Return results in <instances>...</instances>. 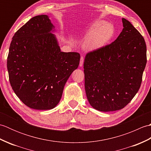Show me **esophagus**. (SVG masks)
Returning <instances> with one entry per match:
<instances>
[{"mask_svg": "<svg viewBox=\"0 0 151 151\" xmlns=\"http://www.w3.org/2000/svg\"><path fill=\"white\" fill-rule=\"evenodd\" d=\"M83 63H84V57L83 56H81V60H80V64L79 65L82 67L83 65Z\"/></svg>", "mask_w": 151, "mask_h": 151, "instance_id": "1", "label": "esophagus"}]
</instances>
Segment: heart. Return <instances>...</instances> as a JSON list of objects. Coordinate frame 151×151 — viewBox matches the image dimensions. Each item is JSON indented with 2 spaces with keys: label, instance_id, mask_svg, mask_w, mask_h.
Listing matches in <instances>:
<instances>
[{
  "label": "heart",
  "instance_id": "b5f03b06",
  "mask_svg": "<svg viewBox=\"0 0 151 151\" xmlns=\"http://www.w3.org/2000/svg\"><path fill=\"white\" fill-rule=\"evenodd\" d=\"M115 33L114 27L110 23L103 21L94 22L86 32L84 46L88 50H93L105 46L113 37Z\"/></svg>",
  "mask_w": 151,
  "mask_h": 151
}]
</instances>
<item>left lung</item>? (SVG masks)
Segmentation results:
<instances>
[{
    "mask_svg": "<svg viewBox=\"0 0 151 151\" xmlns=\"http://www.w3.org/2000/svg\"><path fill=\"white\" fill-rule=\"evenodd\" d=\"M113 43L86 54L85 90L91 106L101 111L121 110L132 101L142 82L147 63L145 40L124 18Z\"/></svg>",
    "mask_w": 151,
    "mask_h": 151,
    "instance_id": "8db88e82",
    "label": "left lung"
}]
</instances>
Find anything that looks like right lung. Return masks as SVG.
<instances>
[{"label":"right lung","instance_id":"obj_1","mask_svg":"<svg viewBox=\"0 0 151 151\" xmlns=\"http://www.w3.org/2000/svg\"><path fill=\"white\" fill-rule=\"evenodd\" d=\"M47 15L30 19L13 36L7 68L19 99L30 108L46 110L59 103L64 86L78 67V52H61Z\"/></svg>","mask_w":151,"mask_h":151}]
</instances>
